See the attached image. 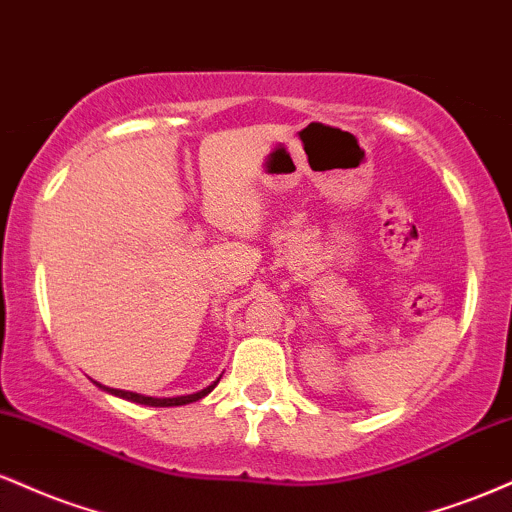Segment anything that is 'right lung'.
<instances>
[{"instance_id": "obj_1", "label": "right lung", "mask_w": 512, "mask_h": 512, "mask_svg": "<svg viewBox=\"0 0 512 512\" xmlns=\"http://www.w3.org/2000/svg\"><path fill=\"white\" fill-rule=\"evenodd\" d=\"M216 383H219V380H216ZM216 383H214V385H209V387H204L202 392H195V395H185V397H166V399H158V397H144V395H137V392L113 390V387H103V385H98V387H103L105 392H110V395H115V397L129 399V402H137V404H149V407H180V404H190V402H197V399L207 397L209 392L214 390V387H216Z\"/></svg>"}]
</instances>
